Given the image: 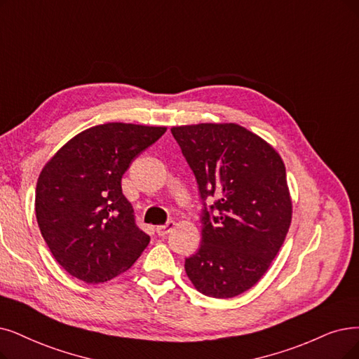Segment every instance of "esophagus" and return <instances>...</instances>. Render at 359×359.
<instances>
[{"label":"esophagus","instance_id":"1","mask_svg":"<svg viewBox=\"0 0 359 359\" xmlns=\"http://www.w3.org/2000/svg\"><path fill=\"white\" fill-rule=\"evenodd\" d=\"M174 226H175V222H168L165 225H157L156 226V233L159 234L161 237H165L168 233H170L172 229H174Z\"/></svg>","mask_w":359,"mask_h":359}]
</instances>
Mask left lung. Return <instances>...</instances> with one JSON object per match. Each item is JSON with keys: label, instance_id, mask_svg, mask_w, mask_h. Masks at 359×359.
Listing matches in <instances>:
<instances>
[{"label": "left lung", "instance_id": "1", "mask_svg": "<svg viewBox=\"0 0 359 359\" xmlns=\"http://www.w3.org/2000/svg\"><path fill=\"white\" fill-rule=\"evenodd\" d=\"M170 133L200 196L218 198L210 210L203 203L202 245L185 259V272L200 293L238 296L264 277L290 228L284 162L269 142L238 123L172 126Z\"/></svg>", "mask_w": 359, "mask_h": 359}]
</instances>
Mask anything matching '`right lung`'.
<instances>
[{"label":"right lung","mask_w":359,"mask_h":359,"mask_svg":"<svg viewBox=\"0 0 359 359\" xmlns=\"http://www.w3.org/2000/svg\"><path fill=\"white\" fill-rule=\"evenodd\" d=\"M166 126L109 122L88 128L42 168L36 221L54 259L72 277L98 284L130 269L150 237L135 225L122 175Z\"/></svg>","instance_id":"obj_1"}]
</instances>
